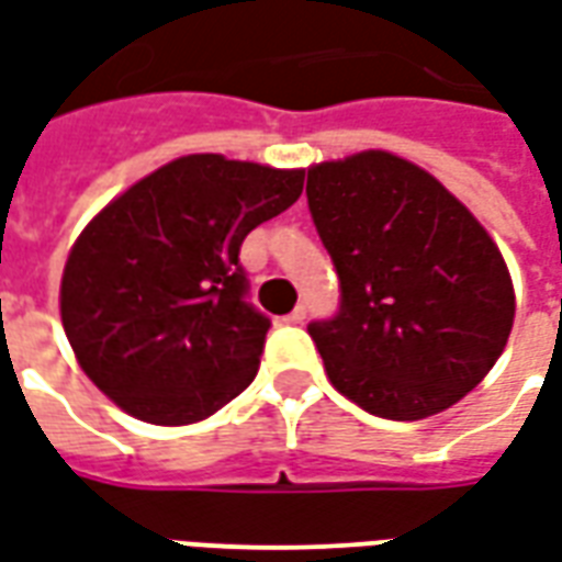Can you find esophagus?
Wrapping results in <instances>:
<instances>
[{
  "mask_svg": "<svg viewBox=\"0 0 562 562\" xmlns=\"http://www.w3.org/2000/svg\"><path fill=\"white\" fill-rule=\"evenodd\" d=\"M304 318H306V306H304V304H297V306H294V310H292V313L285 316V322H292V325H301Z\"/></svg>",
  "mask_w": 562,
  "mask_h": 562,
  "instance_id": "1",
  "label": "esophagus"
}]
</instances>
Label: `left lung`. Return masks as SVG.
Wrapping results in <instances>:
<instances>
[{
  "instance_id": "1",
  "label": "left lung",
  "mask_w": 562,
  "mask_h": 562,
  "mask_svg": "<svg viewBox=\"0 0 562 562\" xmlns=\"http://www.w3.org/2000/svg\"><path fill=\"white\" fill-rule=\"evenodd\" d=\"M306 204L340 277L337 316L306 325L330 385L391 422L470 394L515 318L506 261L479 220L382 149L313 165Z\"/></svg>"
}]
</instances>
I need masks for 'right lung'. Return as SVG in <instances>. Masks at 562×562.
<instances>
[{
    "instance_id": "add662e5",
    "label": "right lung",
    "mask_w": 562,
    "mask_h": 562,
    "mask_svg": "<svg viewBox=\"0 0 562 562\" xmlns=\"http://www.w3.org/2000/svg\"><path fill=\"white\" fill-rule=\"evenodd\" d=\"M304 192V171L216 153L138 180L83 228L59 313L83 373L149 424L207 418L256 379L270 318L249 304L240 244Z\"/></svg>"
}]
</instances>
